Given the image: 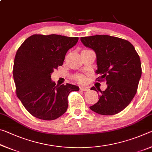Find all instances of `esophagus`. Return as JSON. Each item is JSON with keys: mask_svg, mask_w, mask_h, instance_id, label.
I'll list each match as a JSON object with an SVG mask.
<instances>
[{"mask_svg": "<svg viewBox=\"0 0 152 152\" xmlns=\"http://www.w3.org/2000/svg\"><path fill=\"white\" fill-rule=\"evenodd\" d=\"M80 91H88L90 88L88 86H80Z\"/></svg>", "mask_w": 152, "mask_h": 152, "instance_id": "1", "label": "esophagus"}]
</instances>
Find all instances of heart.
I'll list each match as a JSON object with an SVG mask.
<instances>
[{
  "label": "heart",
  "instance_id": "1",
  "mask_svg": "<svg viewBox=\"0 0 152 152\" xmlns=\"http://www.w3.org/2000/svg\"><path fill=\"white\" fill-rule=\"evenodd\" d=\"M74 78L76 79V80H77L79 82H81V83H83L86 81V77L85 76H84L83 74H77L74 76Z\"/></svg>",
  "mask_w": 152,
  "mask_h": 152
}]
</instances>
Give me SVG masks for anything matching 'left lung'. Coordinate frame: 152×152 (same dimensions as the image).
<instances>
[{"label": "left lung", "mask_w": 152, "mask_h": 152, "mask_svg": "<svg viewBox=\"0 0 152 152\" xmlns=\"http://www.w3.org/2000/svg\"><path fill=\"white\" fill-rule=\"evenodd\" d=\"M86 47L96 55V80L106 82L107 88L99 90V101L90 107L92 111L102 115L117 114L127 107L137 92L141 76L140 56L133 45L121 38L97 35L80 38ZM99 94V93H98Z\"/></svg>", "instance_id": "8db88e82"}]
</instances>
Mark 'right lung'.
I'll use <instances>...</instances> for the list:
<instances>
[{"instance_id":"1","label":"right lung","mask_w":152,"mask_h":152,"mask_svg":"<svg viewBox=\"0 0 152 152\" xmlns=\"http://www.w3.org/2000/svg\"><path fill=\"white\" fill-rule=\"evenodd\" d=\"M78 37L35 34L22 43L15 55L13 78L16 94L31 115L51 121L68 109V96L79 87L70 84L56 85L51 74L62 66L65 56Z\"/></svg>"}]
</instances>
